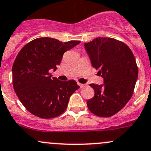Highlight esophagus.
<instances>
[{"mask_svg": "<svg viewBox=\"0 0 151 151\" xmlns=\"http://www.w3.org/2000/svg\"><path fill=\"white\" fill-rule=\"evenodd\" d=\"M77 84H78V86H80V88H84V87L86 86V85H85V84H81V83H79V82H78Z\"/></svg>", "mask_w": 151, "mask_h": 151, "instance_id": "esophagus-1", "label": "esophagus"}]
</instances>
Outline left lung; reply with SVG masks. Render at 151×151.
<instances>
[{
  "label": "left lung",
  "instance_id": "1",
  "mask_svg": "<svg viewBox=\"0 0 151 151\" xmlns=\"http://www.w3.org/2000/svg\"><path fill=\"white\" fill-rule=\"evenodd\" d=\"M93 67L99 70L103 85L91 84L94 96L87 101L90 111L109 117L126 106L132 97L138 78L135 57L124 42L108 37H97L85 42Z\"/></svg>",
  "mask_w": 151,
  "mask_h": 151
}]
</instances>
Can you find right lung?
Here are the masks:
<instances>
[{
	"label": "right lung",
	"mask_w": 151,
	"mask_h": 151,
	"mask_svg": "<svg viewBox=\"0 0 151 151\" xmlns=\"http://www.w3.org/2000/svg\"><path fill=\"white\" fill-rule=\"evenodd\" d=\"M80 41L62 42L50 37L30 41L21 49L12 65V84L16 95L29 112L49 119L60 115L70 96L79 88L75 80L59 81L49 70L57 69L63 53Z\"/></svg>",
	"instance_id": "1"
}]
</instances>
